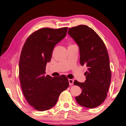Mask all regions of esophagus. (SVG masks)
<instances>
[{
  "label": "esophagus",
  "instance_id": "obj_1",
  "mask_svg": "<svg viewBox=\"0 0 126 126\" xmlns=\"http://www.w3.org/2000/svg\"><path fill=\"white\" fill-rule=\"evenodd\" d=\"M68 81H69V83L70 86H72L73 84V82H74V80L72 79H68Z\"/></svg>",
  "mask_w": 126,
  "mask_h": 126
}]
</instances>
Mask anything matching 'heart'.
Returning <instances> with one entry per match:
<instances>
[{
    "label": "heart",
    "mask_w": 126,
    "mask_h": 126,
    "mask_svg": "<svg viewBox=\"0 0 126 126\" xmlns=\"http://www.w3.org/2000/svg\"><path fill=\"white\" fill-rule=\"evenodd\" d=\"M70 46H71V45H70Z\"/></svg>",
    "instance_id": "b5f03b06"
}]
</instances>
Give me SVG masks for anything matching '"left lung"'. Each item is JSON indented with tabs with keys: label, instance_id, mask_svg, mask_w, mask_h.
Masks as SVG:
<instances>
[{
	"label": "left lung",
	"instance_id": "1",
	"mask_svg": "<svg viewBox=\"0 0 126 126\" xmlns=\"http://www.w3.org/2000/svg\"><path fill=\"white\" fill-rule=\"evenodd\" d=\"M68 34L79 46L80 63L86 65L88 71L85 82L74 80V84L82 89L76 97L79 105L93 108L103 103L109 89L111 71L110 59L105 44L94 31L84 25H79L68 29Z\"/></svg>",
	"mask_w": 126,
	"mask_h": 126
}]
</instances>
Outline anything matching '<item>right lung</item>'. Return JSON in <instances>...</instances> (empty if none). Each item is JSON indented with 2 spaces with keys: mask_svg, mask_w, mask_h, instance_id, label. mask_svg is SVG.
Returning <instances> with one entry per match:
<instances>
[{
  "mask_svg": "<svg viewBox=\"0 0 126 126\" xmlns=\"http://www.w3.org/2000/svg\"><path fill=\"white\" fill-rule=\"evenodd\" d=\"M67 30L68 27L40 29L30 35L23 46L19 63L21 88L28 103L37 110L52 108L61 93L69 87L65 75L54 78L45 76L53 49L65 37Z\"/></svg>",
  "mask_w": 126,
  "mask_h": 126,
  "instance_id": "right-lung-1",
  "label": "right lung"
}]
</instances>
